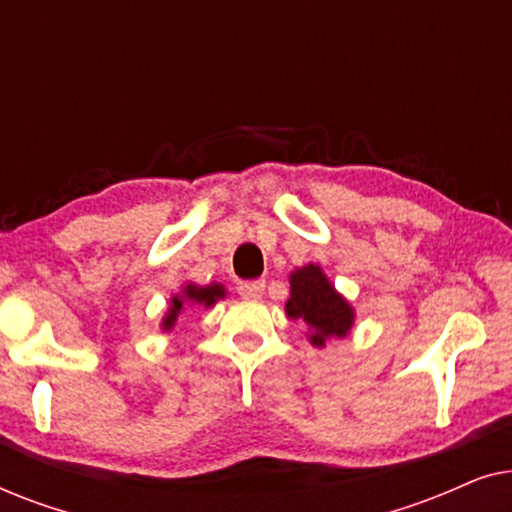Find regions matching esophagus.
<instances>
[{"label": "esophagus", "instance_id": "34e87169", "mask_svg": "<svg viewBox=\"0 0 512 512\" xmlns=\"http://www.w3.org/2000/svg\"><path fill=\"white\" fill-rule=\"evenodd\" d=\"M265 291V279H249V282H240L237 293L242 298H261Z\"/></svg>", "mask_w": 512, "mask_h": 512}]
</instances>
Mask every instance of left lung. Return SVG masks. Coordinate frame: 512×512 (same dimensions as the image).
I'll return each instance as SVG.
<instances>
[{
    "instance_id": "obj_1",
    "label": "left lung",
    "mask_w": 512,
    "mask_h": 512,
    "mask_svg": "<svg viewBox=\"0 0 512 512\" xmlns=\"http://www.w3.org/2000/svg\"><path fill=\"white\" fill-rule=\"evenodd\" d=\"M286 314L314 328L310 340L317 347L324 345V340L331 335L345 338L354 321L352 307L333 289L319 265H305L293 272Z\"/></svg>"
}]
</instances>
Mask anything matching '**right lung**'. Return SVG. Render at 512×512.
<instances>
[{
  "mask_svg": "<svg viewBox=\"0 0 512 512\" xmlns=\"http://www.w3.org/2000/svg\"><path fill=\"white\" fill-rule=\"evenodd\" d=\"M223 296H226V291H223L221 284H209V286H202V289H200V286H195V284H188L184 289V296L172 298V310L167 312V317L163 321V328L167 331V328L174 326V321H177L181 307H184L186 300H188V303H198V305L209 307Z\"/></svg>",
  "mask_w": 512,
  "mask_h": 512,
  "instance_id": "1",
  "label": "right lung"
}]
</instances>
